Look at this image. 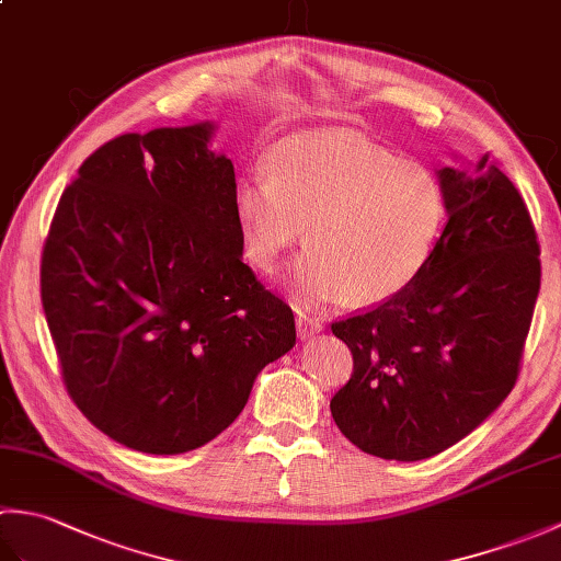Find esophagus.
<instances>
[{
  "mask_svg": "<svg viewBox=\"0 0 561 561\" xmlns=\"http://www.w3.org/2000/svg\"><path fill=\"white\" fill-rule=\"evenodd\" d=\"M320 330H323V320L311 318V316H304V313L296 316V332H299L301 340H308V337L318 335Z\"/></svg>",
  "mask_w": 561,
  "mask_h": 561,
  "instance_id": "esophagus-1",
  "label": "esophagus"
}]
</instances>
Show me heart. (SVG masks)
Here are the masks:
<instances>
[{"instance_id": "1", "label": "heart", "mask_w": 561, "mask_h": 561, "mask_svg": "<svg viewBox=\"0 0 561 561\" xmlns=\"http://www.w3.org/2000/svg\"><path fill=\"white\" fill-rule=\"evenodd\" d=\"M446 193L422 163L347 129H308L274 147L270 175L236 187L245 257L262 272L306 233L291 274L304 304L396 299L426 270L446 224Z\"/></svg>"}]
</instances>
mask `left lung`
Listing matches in <instances>:
<instances>
[{"label": "left lung", "mask_w": 561, "mask_h": 561, "mask_svg": "<svg viewBox=\"0 0 561 561\" xmlns=\"http://www.w3.org/2000/svg\"><path fill=\"white\" fill-rule=\"evenodd\" d=\"M448 221L396 299L332 323L352 378L330 400L356 448L414 462L458 444L516 386L540 291V245L516 185L484 157L438 171Z\"/></svg>", "instance_id": "1"}]
</instances>
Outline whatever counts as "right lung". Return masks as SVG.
<instances>
[{
	"label": "right lung",
	"instance_id": "add662e5",
	"mask_svg": "<svg viewBox=\"0 0 561 561\" xmlns=\"http://www.w3.org/2000/svg\"><path fill=\"white\" fill-rule=\"evenodd\" d=\"M214 123L105 141L59 197L41 299L69 398L117 444L175 456L245 408L296 344L291 308L243 262Z\"/></svg>",
	"mask_w": 561,
	"mask_h": 561
}]
</instances>
